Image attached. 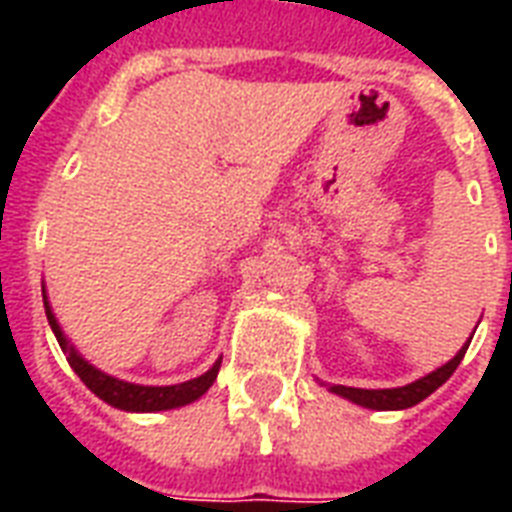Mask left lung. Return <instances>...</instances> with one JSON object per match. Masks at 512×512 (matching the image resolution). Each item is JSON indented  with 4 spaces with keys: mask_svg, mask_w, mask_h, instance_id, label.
<instances>
[{
    "mask_svg": "<svg viewBox=\"0 0 512 512\" xmlns=\"http://www.w3.org/2000/svg\"><path fill=\"white\" fill-rule=\"evenodd\" d=\"M470 342H465V348L452 358L446 361L444 366H438L436 372L425 374L420 380L409 382L404 388H382V390H366V388H345V385H332V393L337 396L348 398L353 404L366 406V409H377V412H388V409H409V406L420 404L422 398H428L433 390H438L444 385L449 377L454 374V369L460 366L465 350H468Z\"/></svg>",
    "mask_w": 512,
    "mask_h": 512,
    "instance_id": "8db88e82",
    "label": "left lung"
}]
</instances>
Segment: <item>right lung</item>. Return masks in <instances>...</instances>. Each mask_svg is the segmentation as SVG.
<instances>
[{
  "label": "right lung",
  "instance_id": "right-lung-1",
  "mask_svg": "<svg viewBox=\"0 0 512 512\" xmlns=\"http://www.w3.org/2000/svg\"><path fill=\"white\" fill-rule=\"evenodd\" d=\"M44 313H47V321H50L52 332L58 337L60 348L66 353L68 364L74 369L87 388L95 393L98 398H103L106 404L116 406V409H124V412H164V409H177V406H185L201 398L212 388V382L217 380V372H220V358H217L212 369L201 374V377H193L188 382H180V385H135V382L116 380L111 374L100 372L90 361H84L79 353H76L74 345H68L63 329H60L55 313H52L50 303H47V295H44Z\"/></svg>",
  "mask_w": 512,
  "mask_h": 512
}]
</instances>
